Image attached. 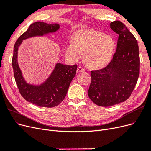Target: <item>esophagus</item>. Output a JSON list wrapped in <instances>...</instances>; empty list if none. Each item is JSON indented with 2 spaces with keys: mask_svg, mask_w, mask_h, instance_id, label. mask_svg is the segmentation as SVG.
Returning <instances> with one entry per match:
<instances>
[{
  "mask_svg": "<svg viewBox=\"0 0 151 151\" xmlns=\"http://www.w3.org/2000/svg\"><path fill=\"white\" fill-rule=\"evenodd\" d=\"M85 70H86L85 68H83V67H79L78 68H77V72H78V73L81 72H84Z\"/></svg>",
  "mask_w": 151,
  "mask_h": 151,
  "instance_id": "obj_1",
  "label": "esophagus"
}]
</instances>
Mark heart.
I'll return each instance as SVG.
<instances>
[{
    "label": "heart",
    "instance_id": "heart-1",
    "mask_svg": "<svg viewBox=\"0 0 151 151\" xmlns=\"http://www.w3.org/2000/svg\"><path fill=\"white\" fill-rule=\"evenodd\" d=\"M73 42L66 45L65 54L71 60H77L84 53L86 65L99 68L110 60L115 44L111 36L92 29H81L74 35Z\"/></svg>",
    "mask_w": 151,
    "mask_h": 151
}]
</instances>
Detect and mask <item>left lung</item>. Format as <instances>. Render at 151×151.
I'll return each instance as SVG.
<instances>
[{
  "mask_svg": "<svg viewBox=\"0 0 151 151\" xmlns=\"http://www.w3.org/2000/svg\"><path fill=\"white\" fill-rule=\"evenodd\" d=\"M110 28L119 35L116 52L106 67L91 72L88 93L94 104L104 107L129 98L140 74L139 45L135 36L120 21L111 22Z\"/></svg>",
  "mask_w": 151,
  "mask_h": 151,
  "instance_id": "1",
  "label": "left lung"
}]
</instances>
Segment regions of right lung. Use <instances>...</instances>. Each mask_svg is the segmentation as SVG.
Returning <instances> with one entry per match:
<instances>
[{"instance_id":"obj_1","label":"right lung","mask_w":151,"mask_h":151,"mask_svg":"<svg viewBox=\"0 0 151 151\" xmlns=\"http://www.w3.org/2000/svg\"><path fill=\"white\" fill-rule=\"evenodd\" d=\"M58 24H48L43 22H36L22 34L14 47L12 65L14 76L18 89L27 101L41 107L57 106L64 99L68 87L76 74L77 65H65L57 63L48 79L40 86L27 84L17 63V50L22 40L35 36H43L57 31Z\"/></svg>"}]
</instances>
